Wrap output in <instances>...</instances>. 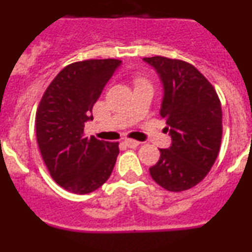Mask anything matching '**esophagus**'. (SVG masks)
<instances>
[{"label": "esophagus", "instance_id": "34e87169", "mask_svg": "<svg viewBox=\"0 0 252 252\" xmlns=\"http://www.w3.org/2000/svg\"><path fill=\"white\" fill-rule=\"evenodd\" d=\"M125 144L128 146V148H137L140 145V142L136 141V140H132V139H126L125 140Z\"/></svg>", "mask_w": 252, "mask_h": 252}]
</instances>
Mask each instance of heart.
Listing matches in <instances>:
<instances>
[{"mask_svg":"<svg viewBox=\"0 0 252 252\" xmlns=\"http://www.w3.org/2000/svg\"><path fill=\"white\" fill-rule=\"evenodd\" d=\"M139 82H141V81H139Z\"/></svg>","mask_w":252,"mask_h":252,"instance_id":"heart-1","label":"heart"}]
</instances>
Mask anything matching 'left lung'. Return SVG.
I'll return each mask as SVG.
<instances>
[{
	"label": "left lung",
	"instance_id": "left-lung-1",
	"mask_svg": "<svg viewBox=\"0 0 252 252\" xmlns=\"http://www.w3.org/2000/svg\"><path fill=\"white\" fill-rule=\"evenodd\" d=\"M159 73L164 86L160 115L171 136L169 149L150 175L169 192H183L206 178L220 153L222 110L215 87L194 65L165 57L144 58Z\"/></svg>",
	"mask_w": 252,
	"mask_h": 252
}]
</instances>
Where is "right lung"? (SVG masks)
Masks as SVG:
<instances>
[{
    "label": "right lung",
    "instance_id": "right-lung-1",
    "mask_svg": "<svg viewBox=\"0 0 252 252\" xmlns=\"http://www.w3.org/2000/svg\"><path fill=\"white\" fill-rule=\"evenodd\" d=\"M120 63L119 59H90L69 64L51 81L37 106L40 154L55 183L69 192H93L113 170L119 142L87 137L84 124L93 120V104Z\"/></svg>",
    "mask_w": 252,
    "mask_h": 252
}]
</instances>
